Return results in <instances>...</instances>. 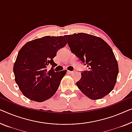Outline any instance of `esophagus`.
<instances>
[{
  "instance_id": "1",
  "label": "esophagus",
  "mask_w": 132,
  "mask_h": 132,
  "mask_svg": "<svg viewBox=\"0 0 132 132\" xmlns=\"http://www.w3.org/2000/svg\"><path fill=\"white\" fill-rule=\"evenodd\" d=\"M68 73L69 74H72L73 73V71H70V70H68Z\"/></svg>"
}]
</instances>
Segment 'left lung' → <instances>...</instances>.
Segmentation results:
<instances>
[{"mask_svg": "<svg viewBox=\"0 0 132 132\" xmlns=\"http://www.w3.org/2000/svg\"><path fill=\"white\" fill-rule=\"evenodd\" d=\"M72 53L88 70L81 73L76 82L79 89L90 99H101L116 85L119 73L116 59L111 47L103 39L85 33L64 35Z\"/></svg>", "mask_w": 132, "mask_h": 132, "instance_id": "left-lung-1", "label": "left lung"}]
</instances>
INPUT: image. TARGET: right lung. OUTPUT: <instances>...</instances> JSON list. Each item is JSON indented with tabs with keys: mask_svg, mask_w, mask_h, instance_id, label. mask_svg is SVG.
Wrapping results in <instances>:
<instances>
[{
	"mask_svg": "<svg viewBox=\"0 0 132 132\" xmlns=\"http://www.w3.org/2000/svg\"><path fill=\"white\" fill-rule=\"evenodd\" d=\"M66 44L63 36H46L29 41L21 48L13 65V73L16 83L25 97L43 102L56 93L67 70L55 72L53 58ZM50 64L52 68L47 71Z\"/></svg>",
	"mask_w": 132,
	"mask_h": 132,
	"instance_id": "add662e5",
	"label": "right lung"
}]
</instances>
